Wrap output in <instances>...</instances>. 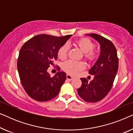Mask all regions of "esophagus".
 Returning a JSON list of instances; mask_svg holds the SVG:
<instances>
[{
	"instance_id": "34e87169",
	"label": "esophagus",
	"mask_w": 133,
	"mask_h": 133,
	"mask_svg": "<svg viewBox=\"0 0 133 133\" xmlns=\"http://www.w3.org/2000/svg\"><path fill=\"white\" fill-rule=\"evenodd\" d=\"M66 79H68V81H72V80L74 79V77L71 75H70V74H67V75H66Z\"/></svg>"
}]
</instances>
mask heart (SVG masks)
<instances>
[{"instance_id":"heart-1","label":"heart","mask_w":133,"mask_h":133,"mask_svg":"<svg viewBox=\"0 0 133 133\" xmlns=\"http://www.w3.org/2000/svg\"><path fill=\"white\" fill-rule=\"evenodd\" d=\"M77 46L80 48L83 53H84L85 57L89 61H92L95 59L96 54L93 51L95 45L88 38H83L79 40L76 42ZM68 45H63L58 50V57L62 60L65 59L67 56L68 51ZM85 65L82 62H76L69 61L63 63L62 69L67 73L74 75L80 71L84 69Z\"/></svg>"}]
</instances>
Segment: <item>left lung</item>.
I'll return each mask as SVG.
<instances>
[{
    "label": "left lung",
    "mask_w": 133,
    "mask_h": 133,
    "mask_svg": "<svg viewBox=\"0 0 133 133\" xmlns=\"http://www.w3.org/2000/svg\"><path fill=\"white\" fill-rule=\"evenodd\" d=\"M100 44L99 57L89 70L94 79L89 82L86 78H81L82 85L78 89L80 97L87 102L94 103L103 99L111 88L117 74L119 60L115 46L110 41L96 34H89Z\"/></svg>",
    "instance_id": "1"
}]
</instances>
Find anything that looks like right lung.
I'll list each match as a JSON object with an SVG mask.
<instances>
[{
	"mask_svg": "<svg viewBox=\"0 0 133 133\" xmlns=\"http://www.w3.org/2000/svg\"><path fill=\"white\" fill-rule=\"evenodd\" d=\"M71 36L56 37L39 34L22 46L17 59V70L23 88L32 99L46 102L59 93L66 79V73L59 71L51 77L47 70L57 60L59 49Z\"/></svg>",
	"mask_w": 133,
	"mask_h": 133,
	"instance_id": "obj_1",
	"label": "right lung"
}]
</instances>
